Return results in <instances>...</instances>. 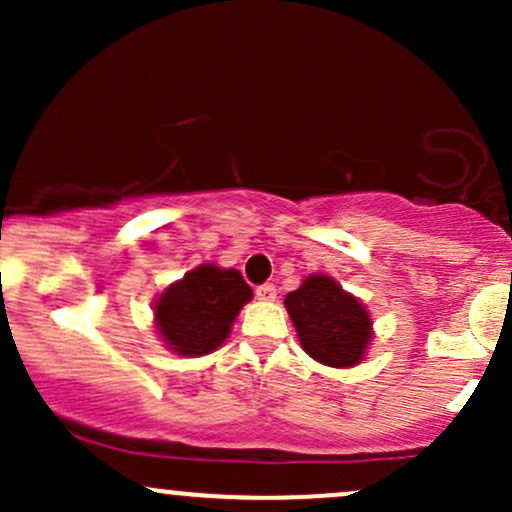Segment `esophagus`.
Returning a JSON list of instances; mask_svg holds the SVG:
<instances>
[{
  "instance_id": "obj_1",
  "label": "esophagus",
  "mask_w": 512,
  "mask_h": 512,
  "mask_svg": "<svg viewBox=\"0 0 512 512\" xmlns=\"http://www.w3.org/2000/svg\"><path fill=\"white\" fill-rule=\"evenodd\" d=\"M257 301H274L276 298V286L274 284H260L255 289Z\"/></svg>"
}]
</instances>
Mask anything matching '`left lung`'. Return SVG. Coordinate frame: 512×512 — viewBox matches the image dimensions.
Instances as JSON below:
<instances>
[{"instance_id": "obj_1", "label": "left lung", "mask_w": 512, "mask_h": 512, "mask_svg": "<svg viewBox=\"0 0 512 512\" xmlns=\"http://www.w3.org/2000/svg\"><path fill=\"white\" fill-rule=\"evenodd\" d=\"M301 346L332 368L356 366L370 342V317L361 301L325 274H313L286 296Z\"/></svg>"}]
</instances>
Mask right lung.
Segmentation results:
<instances>
[{
  "label": "right lung",
  "instance_id": "add662e5",
  "mask_svg": "<svg viewBox=\"0 0 512 512\" xmlns=\"http://www.w3.org/2000/svg\"><path fill=\"white\" fill-rule=\"evenodd\" d=\"M252 298L238 269L202 264L168 286L156 301V327L180 356H204L223 344L233 320Z\"/></svg>",
  "mask_w": 512,
  "mask_h": 512
}]
</instances>
